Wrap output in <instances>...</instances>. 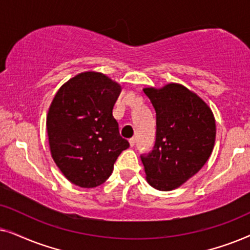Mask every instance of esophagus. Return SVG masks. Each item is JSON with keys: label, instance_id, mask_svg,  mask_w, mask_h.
Here are the masks:
<instances>
[{"label": "esophagus", "instance_id": "obj_1", "mask_svg": "<svg viewBox=\"0 0 250 250\" xmlns=\"http://www.w3.org/2000/svg\"><path fill=\"white\" fill-rule=\"evenodd\" d=\"M129 141V145H131V146H134V145H135V138H131L128 140Z\"/></svg>", "mask_w": 250, "mask_h": 250}]
</instances>
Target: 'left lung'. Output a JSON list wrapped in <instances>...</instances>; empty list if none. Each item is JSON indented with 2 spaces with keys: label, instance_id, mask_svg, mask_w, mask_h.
<instances>
[{
  "label": "left lung",
  "instance_id": "left-lung-1",
  "mask_svg": "<svg viewBox=\"0 0 250 250\" xmlns=\"http://www.w3.org/2000/svg\"><path fill=\"white\" fill-rule=\"evenodd\" d=\"M156 110L153 149L141 155L146 181L170 191L201 169L213 151L216 125L210 108L183 85L143 90Z\"/></svg>",
  "mask_w": 250,
  "mask_h": 250
}]
</instances>
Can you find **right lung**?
Returning a JSON list of instances; mask_svg holds the SVG:
<instances>
[{
    "mask_svg": "<svg viewBox=\"0 0 250 250\" xmlns=\"http://www.w3.org/2000/svg\"><path fill=\"white\" fill-rule=\"evenodd\" d=\"M122 87L101 73L70 78L54 95L46 117L51 155L71 183L94 188L111 175L129 143L119 134L112 109Z\"/></svg>",
    "mask_w": 250,
    "mask_h": 250,
    "instance_id": "obj_1",
    "label": "right lung"
}]
</instances>
